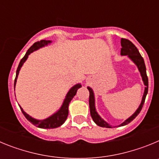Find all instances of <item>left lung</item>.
<instances>
[{
  "instance_id": "obj_1",
  "label": "left lung",
  "mask_w": 159,
  "mask_h": 159,
  "mask_svg": "<svg viewBox=\"0 0 159 159\" xmlns=\"http://www.w3.org/2000/svg\"><path fill=\"white\" fill-rule=\"evenodd\" d=\"M121 56H127L135 64V65L138 67V69L139 71L140 74H141L142 79L145 85V90H144V93H143V99H142V102L140 103L139 107L138 108L137 110L135 111L133 115L128 119H126L123 123L119 125V127L121 126H125V125L128 124L134 119H135L136 116L140 113L142 108H143L144 102H145L146 96L148 92V78L147 75V70H146V65L144 63V60L140 55L139 52L137 48L134 46V44L130 41L129 40L127 39H121ZM88 89L89 91V107H90V113H91V116H92L93 121L96 123L98 126L102 127H106V128H112L111 125L108 124L106 121H104L100 116H99V114L97 113L96 109H95V95H94L93 90L91 88L88 87Z\"/></svg>"
}]
</instances>
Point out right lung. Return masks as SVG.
<instances>
[{
	"mask_svg": "<svg viewBox=\"0 0 159 159\" xmlns=\"http://www.w3.org/2000/svg\"><path fill=\"white\" fill-rule=\"evenodd\" d=\"M51 40H40V41H37L35 43H33V45L31 46L29 48V49L27 51L26 54L25 55V57L21 59L19 65H18L17 69H16V78H15V81H14V89H15V86H16V80H17L18 75H19V71L20 70V67H22V65L24 64V63L26 61V60L29 57V55H30L31 53L33 52L34 51L37 50V49L40 48L42 47H44V46H47L48 44L51 43ZM81 88L80 84H77L75 85L72 87L71 89L68 91L67 95H66L65 99H64V102H63L61 107L59 109V111H57L56 113H54L52 116H51L50 117L47 118L45 119H43V120H38V119H34V118L31 117L29 115H28L25 111L22 109V107L20 106V110H21L22 113L24 114V116H25V118L29 120L30 123H32V124L35 125L36 127H40V128H44V129H52V128H57V127H60L63 123L65 122V120L67 119V116H68V106H69V103L71 102V99H73V97L75 96V94L77 92V90L79 88Z\"/></svg>",
	"mask_w": 159,
	"mask_h": 159,
	"instance_id": "add662e5",
	"label": "right lung"
}]
</instances>
